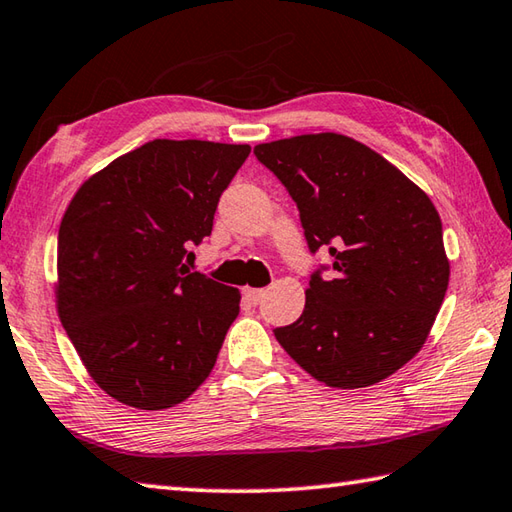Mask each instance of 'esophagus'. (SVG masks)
Wrapping results in <instances>:
<instances>
[{
    "label": "esophagus",
    "mask_w": 512,
    "mask_h": 512,
    "mask_svg": "<svg viewBox=\"0 0 512 512\" xmlns=\"http://www.w3.org/2000/svg\"><path fill=\"white\" fill-rule=\"evenodd\" d=\"M244 297H246L248 304L257 306L259 302H262V297H264V288H244Z\"/></svg>",
    "instance_id": "obj_1"
}]
</instances>
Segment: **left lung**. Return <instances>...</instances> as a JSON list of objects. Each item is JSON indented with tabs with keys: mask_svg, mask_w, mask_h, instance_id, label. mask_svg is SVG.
Here are the masks:
<instances>
[{
	"mask_svg": "<svg viewBox=\"0 0 512 512\" xmlns=\"http://www.w3.org/2000/svg\"><path fill=\"white\" fill-rule=\"evenodd\" d=\"M255 157L293 197L310 253L333 257L310 275L302 317L275 328L277 342L326 386L382 382L424 346L448 288L433 202L346 135L279 139L255 146Z\"/></svg>",
	"mask_w": 512,
	"mask_h": 512,
	"instance_id": "1",
	"label": "left lung"
}]
</instances>
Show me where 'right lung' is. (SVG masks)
Listing matches in <instances>:
<instances>
[{
	"mask_svg": "<svg viewBox=\"0 0 512 512\" xmlns=\"http://www.w3.org/2000/svg\"><path fill=\"white\" fill-rule=\"evenodd\" d=\"M250 146L155 139L77 190L57 237V313L95 384L126 406L184 402L210 375L239 290L186 259Z\"/></svg>",
	"mask_w": 512,
	"mask_h": 512,
	"instance_id": "add662e5",
	"label": "right lung"
}]
</instances>
